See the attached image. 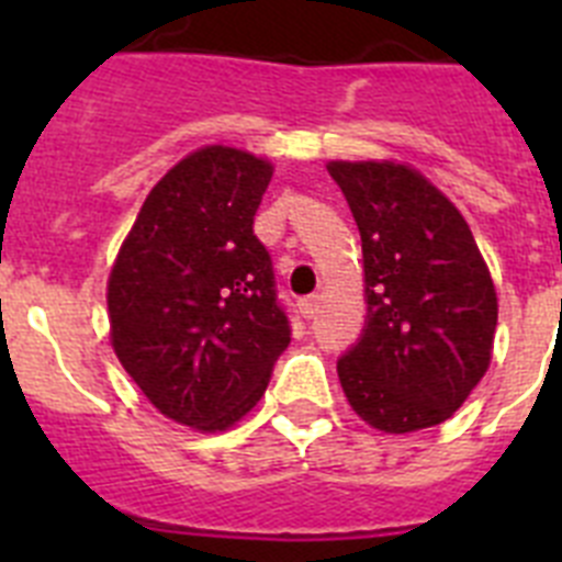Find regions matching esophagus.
<instances>
[{
  "label": "esophagus",
  "mask_w": 562,
  "mask_h": 562,
  "mask_svg": "<svg viewBox=\"0 0 562 562\" xmlns=\"http://www.w3.org/2000/svg\"><path fill=\"white\" fill-rule=\"evenodd\" d=\"M297 306H301V315H304V317H315L317 310H321V295L304 297V301H301Z\"/></svg>",
  "instance_id": "1"
}]
</instances>
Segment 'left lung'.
<instances>
[{
  "label": "left lung",
  "instance_id": "left-lung-1",
  "mask_svg": "<svg viewBox=\"0 0 562 562\" xmlns=\"http://www.w3.org/2000/svg\"><path fill=\"white\" fill-rule=\"evenodd\" d=\"M362 238L366 329L337 362L366 425L414 434L456 414L493 360L498 295L459 207L396 160H331Z\"/></svg>",
  "mask_w": 562,
  "mask_h": 562
}]
</instances>
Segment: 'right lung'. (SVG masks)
I'll list each match as a JSON object with an SVG mask.
<instances>
[{"label":"right lung","mask_w":562,"mask_h":562,"mask_svg":"<svg viewBox=\"0 0 562 562\" xmlns=\"http://www.w3.org/2000/svg\"><path fill=\"white\" fill-rule=\"evenodd\" d=\"M272 162L202 146L148 191L106 284L109 340L154 408L202 434L265 396L290 321L252 233Z\"/></svg>","instance_id":"add662e5"}]
</instances>
